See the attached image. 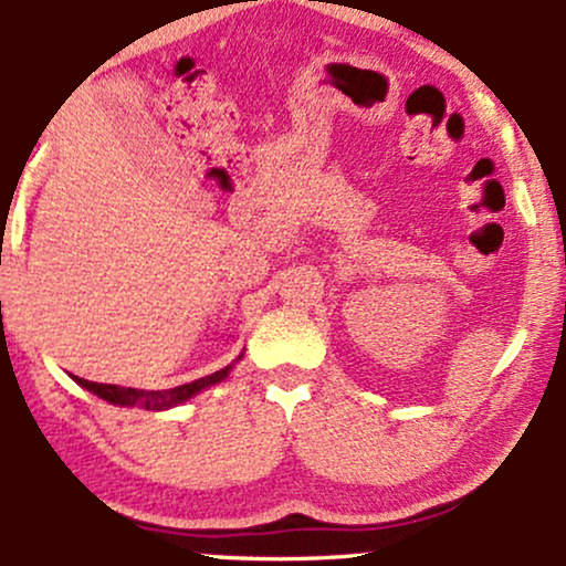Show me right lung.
<instances>
[{
  "instance_id": "right-lung-1",
  "label": "right lung",
  "mask_w": 566,
  "mask_h": 566,
  "mask_svg": "<svg viewBox=\"0 0 566 566\" xmlns=\"http://www.w3.org/2000/svg\"><path fill=\"white\" fill-rule=\"evenodd\" d=\"M239 359H242V356H239ZM229 373H231V367H223V369H218V373L207 375V378L184 382V386L170 388V391H143V388L112 386V382H93V380H84V378H74V380L80 382L82 388H87V391H93L95 396H101V399H106L108 405L143 407V409H154V412H159V409H170V407L184 405V401L191 399V396H197L199 391H205V388L216 386V382L229 378Z\"/></svg>"
}]
</instances>
